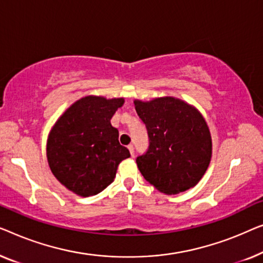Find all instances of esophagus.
I'll use <instances>...</instances> for the list:
<instances>
[{
  "instance_id": "esophagus-1",
  "label": "esophagus",
  "mask_w": 263,
  "mask_h": 263,
  "mask_svg": "<svg viewBox=\"0 0 263 263\" xmlns=\"http://www.w3.org/2000/svg\"><path fill=\"white\" fill-rule=\"evenodd\" d=\"M127 149L130 150V154H131V156H133V155H135V147H133L132 144H130V145L127 146Z\"/></svg>"
}]
</instances>
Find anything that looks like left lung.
Listing matches in <instances>:
<instances>
[{"mask_svg":"<svg viewBox=\"0 0 263 263\" xmlns=\"http://www.w3.org/2000/svg\"><path fill=\"white\" fill-rule=\"evenodd\" d=\"M133 102L150 138L149 150L136 160L144 179L165 194L194 187L212 157V138L202 114L174 96Z\"/></svg>","mask_w":263,"mask_h":263,"instance_id":"8db88e82","label":"left lung"}]
</instances>
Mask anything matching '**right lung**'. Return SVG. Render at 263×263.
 I'll return each mask as SVG.
<instances>
[{"instance_id": "obj_1", "label": "right lung", "mask_w": 263, "mask_h": 263, "mask_svg": "<svg viewBox=\"0 0 263 263\" xmlns=\"http://www.w3.org/2000/svg\"><path fill=\"white\" fill-rule=\"evenodd\" d=\"M124 102V98L84 96L54 123L46 156L51 172L66 190L80 197L100 193L114 181L120 162L131 156L110 124Z\"/></svg>"}]
</instances>
